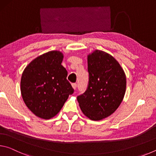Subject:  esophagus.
Segmentation results:
<instances>
[{
    "mask_svg": "<svg viewBox=\"0 0 156 156\" xmlns=\"http://www.w3.org/2000/svg\"><path fill=\"white\" fill-rule=\"evenodd\" d=\"M72 87H73V89H74V90H76V87H77V84H76V83H73L72 84Z\"/></svg>",
    "mask_w": 156,
    "mask_h": 156,
    "instance_id": "esophagus-1",
    "label": "esophagus"
}]
</instances>
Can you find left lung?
Segmentation results:
<instances>
[{"mask_svg": "<svg viewBox=\"0 0 156 156\" xmlns=\"http://www.w3.org/2000/svg\"><path fill=\"white\" fill-rule=\"evenodd\" d=\"M89 86L77 97L83 114L91 120H101L114 113L125 96V73L112 55L94 50L87 55Z\"/></svg>", "mask_w": 156, "mask_h": 156, "instance_id": "obj_1", "label": "left lung"}]
</instances>
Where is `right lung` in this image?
I'll return each instance as SVG.
<instances>
[{
  "mask_svg": "<svg viewBox=\"0 0 156 156\" xmlns=\"http://www.w3.org/2000/svg\"><path fill=\"white\" fill-rule=\"evenodd\" d=\"M64 55L50 51L34 59L25 68L20 92L27 108L37 117L49 120L61 110L73 89L61 65Z\"/></svg>",
  "mask_w": 156,
  "mask_h": 156,
  "instance_id": "right-lung-1",
  "label": "right lung"
}]
</instances>
